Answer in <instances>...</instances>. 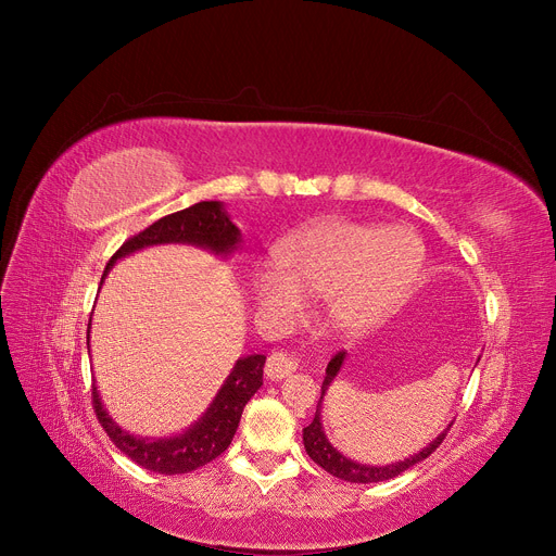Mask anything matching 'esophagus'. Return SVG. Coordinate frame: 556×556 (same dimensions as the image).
Segmentation results:
<instances>
[{
  "instance_id": "obj_1",
  "label": "esophagus",
  "mask_w": 556,
  "mask_h": 556,
  "mask_svg": "<svg viewBox=\"0 0 556 556\" xmlns=\"http://www.w3.org/2000/svg\"><path fill=\"white\" fill-rule=\"evenodd\" d=\"M294 371H296V359L282 351L271 353L267 359V366H264V374H267L269 380H282L287 376H292Z\"/></svg>"
}]
</instances>
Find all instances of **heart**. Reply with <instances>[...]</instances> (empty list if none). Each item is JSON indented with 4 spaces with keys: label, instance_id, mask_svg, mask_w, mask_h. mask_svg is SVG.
Wrapping results in <instances>:
<instances>
[{
    "label": "heart",
    "instance_id": "1",
    "mask_svg": "<svg viewBox=\"0 0 556 556\" xmlns=\"http://www.w3.org/2000/svg\"><path fill=\"white\" fill-rule=\"evenodd\" d=\"M280 269L255 274L257 305L278 324H294L307 299L330 301V321L343 334H359L409 294L422 247L405 226L326 219L280 244Z\"/></svg>",
    "mask_w": 556,
    "mask_h": 556
}]
</instances>
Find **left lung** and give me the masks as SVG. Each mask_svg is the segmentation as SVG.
<instances>
[{
    "instance_id": "obj_1",
    "label": "left lung",
    "mask_w": 556,
    "mask_h": 556,
    "mask_svg": "<svg viewBox=\"0 0 556 556\" xmlns=\"http://www.w3.org/2000/svg\"><path fill=\"white\" fill-rule=\"evenodd\" d=\"M343 359H346V353H337L328 368H326V380L321 384V399L319 405H316V414L314 420L309 422L307 428H303V443H305V453L312 457L314 464H319L326 472L334 475L339 480H346V482H355V484H371V482H384L391 478H399L401 472H405L407 468H412L414 464L428 459L437 447L443 443L447 430H451L453 422H447V428L434 439L430 441L426 447H420L416 455H409L403 462H395V464H387V466H371V464H359L355 459L343 457L337 447L328 441L326 432H324V422H321V403L326 399V391L330 389V384L334 382V378L339 376Z\"/></svg>"
}]
</instances>
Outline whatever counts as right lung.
<instances>
[{
    "mask_svg": "<svg viewBox=\"0 0 556 556\" xmlns=\"http://www.w3.org/2000/svg\"><path fill=\"white\" fill-rule=\"evenodd\" d=\"M242 232L230 222V215L224 210L222 201H201L185 210H178L174 215L157 219L142 232L126 240L119 251L105 264L101 276H109L119 257H126L136 251L157 244H190L205 249L215 255L228 257L240 249ZM92 324V319H90ZM90 324H88V349H90ZM90 353V351H88ZM264 355H247L235 362L230 376L224 380L217 391L215 401L203 412L199 420L174 437L165 439H147L122 430L117 422L105 412L97 384H92V407L101 422L105 434L119 447V451L134 459L138 466L161 472V475H178L192 472L213 459H217L230 445L237 426H240L242 412L251 395L262 387V368Z\"/></svg>",
    "mask_w": 556,
    "mask_h": 556,
    "instance_id": "1",
    "label": "right lung"
}]
</instances>
